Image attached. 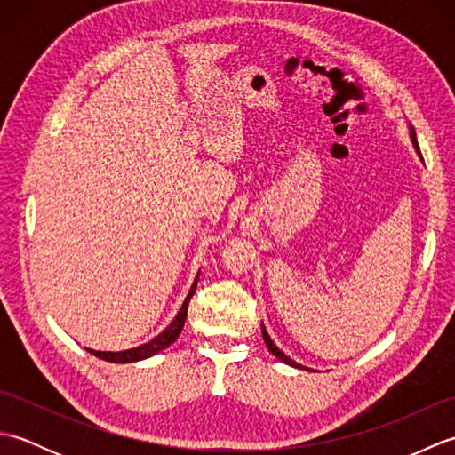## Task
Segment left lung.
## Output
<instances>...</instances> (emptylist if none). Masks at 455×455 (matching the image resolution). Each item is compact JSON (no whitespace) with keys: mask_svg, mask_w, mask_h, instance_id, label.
Here are the masks:
<instances>
[{"mask_svg":"<svg viewBox=\"0 0 455 455\" xmlns=\"http://www.w3.org/2000/svg\"><path fill=\"white\" fill-rule=\"evenodd\" d=\"M411 129V140H412V144H414V148H417V152H419V156H422L420 154V148H419V142H417V132H414V129L412 127H409ZM262 334H264V342H266V346H267V350L272 352L279 362H283V363H287V365H291V367H297V370H307L305 365H299L297 362H293L291 357H287L282 350H279V347L274 344V340L272 338H269V334H267V331L264 328V324H262Z\"/></svg>","mask_w":455,"mask_h":455,"instance_id":"8db88e82","label":"left lung"}]
</instances>
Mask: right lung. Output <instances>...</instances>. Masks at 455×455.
Masks as SVG:
<instances>
[{"mask_svg": "<svg viewBox=\"0 0 455 455\" xmlns=\"http://www.w3.org/2000/svg\"><path fill=\"white\" fill-rule=\"evenodd\" d=\"M197 279H199V274L196 277V282H193L189 293L186 297V301H183L180 313L176 315V318L170 323V326L166 328V331L160 332L156 338H152L150 342L142 344V346H137V347H131V350H123V352H98V350H92V347H85L90 354H93L95 357H100V360H105V362H113V363H131V362H140V360H147V357L158 354L160 350H164V347H168L172 342L178 340V336L181 332L183 324H186V316H188V307H189V301L193 293H196V287H197Z\"/></svg>", "mask_w": 455, "mask_h": 455, "instance_id": "right-lung-1", "label": "right lung"}]
</instances>
